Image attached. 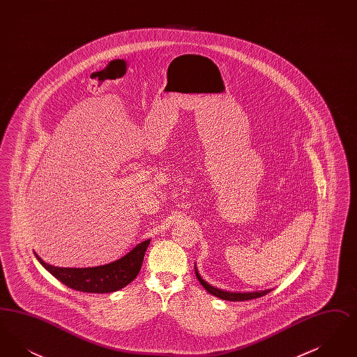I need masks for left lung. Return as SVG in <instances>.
<instances>
[{"mask_svg":"<svg viewBox=\"0 0 357 357\" xmlns=\"http://www.w3.org/2000/svg\"><path fill=\"white\" fill-rule=\"evenodd\" d=\"M195 274H197V278L199 280V282L202 284L204 287L210 294L215 296V297H220L222 300H227V301H248V300H255L258 297H262L265 294H268L271 291V289L268 290H261V291H249V293H234V291H225V290H220V289L214 288L211 287L210 284H207L206 281L202 280V277L199 275V273L197 272L195 269Z\"/></svg>","mask_w":357,"mask_h":357,"instance_id":"8db88e82","label":"left lung"}]
</instances>
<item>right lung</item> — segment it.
I'll list each match as a JSON object with an SVG mask.
<instances>
[{
    "mask_svg": "<svg viewBox=\"0 0 357 357\" xmlns=\"http://www.w3.org/2000/svg\"><path fill=\"white\" fill-rule=\"evenodd\" d=\"M150 239L139 243L128 255L118 261L95 268H56L44 262L34 253L40 264L68 288L84 293H111L127 287L140 272Z\"/></svg>",
    "mask_w": 357,
    "mask_h": 357,
    "instance_id": "right-lung-1",
    "label": "right lung"
}]
</instances>
